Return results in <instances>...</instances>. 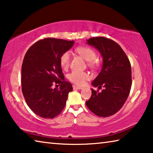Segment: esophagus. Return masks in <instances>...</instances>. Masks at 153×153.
I'll return each instance as SVG.
<instances>
[{
  "instance_id": "1",
  "label": "esophagus",
  "mask_w": 153,
  "mask_h": 153,
  "mask_svg": "<svg viewBox=\"0 0 153 153\" xmlns=\"http://www.w3.org/2000/svg\"><path fill=\"white\" fill-rule=\"evenodd\" d=\"M73 88L74 90H81V89H82V87H79V86H76V85H74Z\"/></svg>"
}]
</instances>
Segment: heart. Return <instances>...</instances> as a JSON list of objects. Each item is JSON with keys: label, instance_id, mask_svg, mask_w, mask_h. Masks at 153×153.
<instances>
[{"label": "heart", "instance_id": "1", "mask_svg": "<svg viewBox=\"0 0 153 153\" xmlns=\"http://www.w3.org/2000/svg\"><path fill=\"white\" fill-rule=\"evenodd\" d=\"M76 52L84 60L88 61V65L90 66L95 67L97 65V61L95 60L97 54L92 48L88 47V46H79L76 48ZM70 60L71 56L69 52L66 51L62 54L60 58V63L62 68L65 69L68 68L69 63H70ZM68 79L69 81L77 86H83L85 82L90 79V76L86 72L74 71L69 74Z\"/></svg>", "mask_w": 153, "mask_h": 153}]
</instances>
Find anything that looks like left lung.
<instances>
[{
	"instance_id": "1",
	"label": "left lung",
	"mask_w": 153,
	"mask_h": 153,
	"mask_svg": "<svg viewBox=\"0 0 153 153\" xmlns=\"http://www.w3.org/2000/svg\"><path fill=\"white\" fill-rule=\"evenodd\" d=\"M100 52L102 67L92 85V95L86 102L88 108L98 117H107L115 114L123 107L131 86V65L128 56L117 42L105 37H94L87 40Z\"/></svg>"
}]
</instances>
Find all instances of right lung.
Listing matches in <instances>:
<instances>
[{
    "instance_id": "obj_1",
    "label": "right lung",
    "mask_w": 153,
    "mask_h": 153,
    "mask_svg": "<svg viewBox=\"0 0 153 153\" xmlns=\"http://www.w3.org/2000/svg\"><path fill=\"white\" fill-rule=\"evenodd\" d=\"M74 44V40L46 38L33 44L25 53L22 67V92L28 107L41 117L59 115L73 90L71 83L65 80L60 58ZM54 85L60 88L53 89Z\"/></svg>"
}]
</instances>
